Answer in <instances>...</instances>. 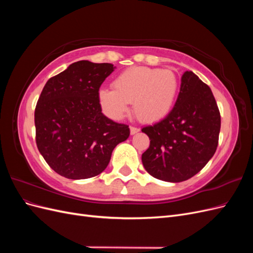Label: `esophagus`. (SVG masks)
<instances>
[{
    "label": "esophagus",
    "instance_id": "1",
    "mask_svg": "<svg viewBox=\"0 0 253 253\" xmlns=\"http://www.w3.org/2000/svg\"><path fill=\"white\" fill-rule=\"evenodd\" d=\"M140 131V129L138 128V127H136V126H129V132H131V134L132 135H134V134H136V133H138Z\"/></svg>",
    "mask_w": 253,
    "mask_h": 253
}]
</instances>
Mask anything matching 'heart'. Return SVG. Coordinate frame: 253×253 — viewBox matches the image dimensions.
I'll return each instance as SVG.
<instances>
[{
	"label": "heart",
	"mask_w": 253,
	"mask_h": 253,
	"mask_svg": "<svg viewBox=\"0 0 253 253\" xmlns=\"http://www.w3.org/2000/svg\"><path fill=\"white\" fill-rule=\"evenodd\" d=\"M113 87L98 91L99 103L110 117H124L133 101V111L141 121L157 122L172 112L179 93V80L170 70L135 66L120 73Z\"/></svg>",
	"instance_id": "obj_1"
}]
</instances>
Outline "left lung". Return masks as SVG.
I'll use <instances>...</instances> for the list:
<instances>
[{
  "instance_id": "8db88e82",
  "label": "left lung",
  "mask_w": 253,
  "mask_h": 253,
  "mask_svg": "<svg viewBox=\"0 0 253 253\" xmlns=\"http://www.w3.org/2000/svg\"><path fill=\"white\" fill-rule=\"evenodd\" d=\"M141 131L150 138L142 165L160 180L179 182L200 172L218 144L220 114L211 88L192 72L181 77L172 112Z\"/></svg>"
}]
</instances>
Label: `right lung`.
I'll return each mask as SVG.
<instances>
[{
	"instance_id": "1",
	"label": "right lung",
	"mask_w": 253,
	"mask_h": 253,
	"mask_svg": "<svg viewBox=\"0 0 253 253\" xmlns=\"http://www.w3.org/2000/svg\"><path fill=\"white\" fill-rule=\"evenodd\" d=\"M110 63L78 61L45 84L35 110L36 142L51 169L70 179L105 170L116 145L127 139L128 126L101 112L98 91L114 71Z\"/></svg>"
}]
</instances>
